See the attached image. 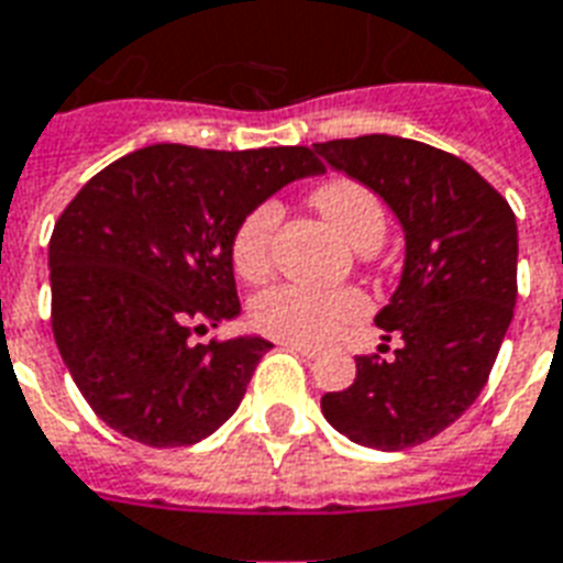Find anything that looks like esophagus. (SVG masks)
Returning a JSON list of instances; mask_svg holds the SVG:
<instances>
[{
    "label": "esophagus",
    "instance_id": "esophagus-1",
    "mask_svg": "<svg viewBox=\"0 0 563 563\" xmlns=\"http://www.w3.org/2000/svg\"><path fill=\"white\" fill-rule=\"evenodd\" d=\"M277 345H283L286 351H295V354H300V357L307 360L319 357V349H316V345H303V342H295V339H280Z\"/></svg>",
    "mask_w": 563,
    "mask_h": 563
}]
</instances>
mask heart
Here are the masks:
<instances>
[{
    "instance_id": "b5f03b06",
    "label": "heart",
    "mask_w": 563,
    "mask_h": 563,
    "mask_svg": "<svg viewBox=\"0 0 563 563\" xmlns=\"http://www.w3.org/2000/svg\"><path fill=\"white\" fill-rule=\"evenodd\" d=\"M312 203L357 251H375L386 233L384 206L366 186L354 179H330L312 191ZM283 206L263 200L251 206L235 224L230 260L239 277L263 280L274 265V235L280 227ZM368 300L357 289H312L298 283L268 286L247 307V321L260 333L295 342H321L345 321L360 319Z\"/></svg>"
}]
</instances>
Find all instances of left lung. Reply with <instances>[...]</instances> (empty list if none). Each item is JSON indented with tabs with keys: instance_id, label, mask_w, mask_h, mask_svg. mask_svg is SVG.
I'll list each match as a JSON object with an SVG mask.
<instances>
[{
	"instance_id": "1",
	"label": "left lung",
	"mask_w": 563,
	"mask_h": 563,
	"mask_svg": "<svg viewBox=\"0 0 563 563\" xmlns=\"http://www.w3.org/2000/svg\"><path fill=\"white\" fill-rule=\"evenodd\" d=\"M386 200L405 227V272L375 316L396 360L357 357L349 389L321 398L339 434L401 452L445 431L490 377L517 303V218L463 158L396 135L312 144Z\"/></svg>"
}]
</instances>
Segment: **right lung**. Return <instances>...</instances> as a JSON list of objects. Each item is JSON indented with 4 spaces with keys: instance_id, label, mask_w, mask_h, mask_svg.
I'll return each mask as SVG.
<instances>
[{
    "instance_id": "obj_1",
    "label": "right lung",
    "mask_w": 563,
    "mask_h": 563,
    "mask_svg": "<svg viewBox=\"0 0 563 563\" xmlns=\"http://www.w3.org/2000/svg\"><path fill=\"white\" fill-rule=\"evenodd\" d=\"M321 170L310 147L153 144L81 186L49 239L53 333L102 422L174 449L235 413L272 342L191 336L242 310L230 242L244 212Z\"/></svg>"
}]
</instances>
